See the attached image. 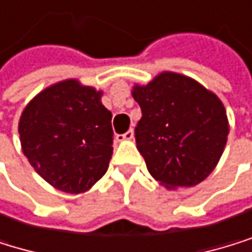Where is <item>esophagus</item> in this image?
Returning a JSON list of instances; mask_svg holds the SVG:
<instances>
[{"instance_id":"1","label":"esophagus","mask_w":252,"mask_h":252,"mask_svg":"<svg viewBox=\"0 0 252 252\" xmlns=\"http://www.w3.org/2000/svg\"><path fill=\"white\" fill-rule=\"evenodd\" d=\"M133 137H134V131H133V130H128L127 133H124V134H118V136H116L118 141H131Z\"/></svg>"}]
</instances>
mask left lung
<instances>
[{
    "instance_id": "left-lung-1",
    "label": "left lung",
    "mask_w": 252,
    "mask_h": 252,
    "mask_svg": "<svg viewBox=\"0 0 252 252\" xmlns=\"http://www.w3.org/2000/svg\"><path fill=\"white\" fill-rule=\"evenodd\" d=\"M131 94L142 110L134 128L136 147L150 174L167 189L205 181L229 133L219 96L174 71H162L145 85L134 84Z\"/></svg>"
}]
</instances>
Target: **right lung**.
<instances>
[{
  "label": "right lung",
  "mask_w": 252,
  "mask_h": 252,
  "mask_svg": "<svg viewBox=\"0 0 252 252\" xmlns=\"http://www.w3.org/2000/svg\"><path fill=\"white\" fill-rule=\"evenodd\" d=\"M101 97V90L65 79L39 92L23 110L18 124L23 153L59 191L85 193L108 168L113 130Z\"/></svg>",
  "instance_id": "obj_1"
}]
</instances>
